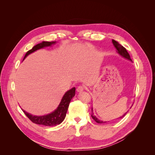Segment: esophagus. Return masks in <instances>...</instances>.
<instances>
[{"mask_svg":"<svg viewBox=\"0 0 155 155\" xmlns=\"http://www.w3.org/2000/svg\"><path fill=\"white\" fill-rule=\"evenodd\" d=\"M84 89H85V87H84L83 86H79L78 88H77V91L78 92H81V91H83Z\"/></svg>","mask_w":155,"mask_h":155,"instance_id":"34e87169","label":"esophagus"}]
</instances>
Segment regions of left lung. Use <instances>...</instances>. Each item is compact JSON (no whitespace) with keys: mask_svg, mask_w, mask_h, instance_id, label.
I'll use <instances>...</instances> for the list:
<instances>
[{"mask_svg":"<svg viewBox=\"0 0 155 155\" xmlns=\"http://www.w3.org/2000/svg\"><path fill=\"white\" fill-rule=\"evenodd\" d=\"M112 44H113L114 46L117 50V52H118L120 55L122 56V57H124V58L128 59V60H130V61H132V60H131V59H130V57L129 53L127 52V51L125 48H124L123 46H121L119 43H118V42L116 41L114 39H112ZM127 112H126V113H127ZM126 113H125L122 116L120 117V118H122L123 117H124L125 116ZM91 116H92V118H93V120H94L96 122H97L98 124H104V123L107 122V121H103L101 120H100L99 119H97L96 117V116L94 115V113L92 112V114H91Z\"/></svg>","mask_w":155,"mask_h":155,"instance_id":"1","label":"left lung"}]
</instances>
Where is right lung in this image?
Instances as JSON below:
<instances>
[{
  "label": "right lung",
  "instance_id": "right-lung-1",
  "mask_svg": "<svg viewBox=\"0 0 155 155\" xmlns=\"http://www.w3.org/2000/svg\"><path fill=\"white\" fill-rule=\"evenodd\" d=\"M55 43V41H43L41 43L37 44V45L34 46L31 50L27 51L23 60H24L29 54L34 52V51L39 49L46 47V46H50L51 45H54ZM75 94H76V88L75 87L68 91L64 94V95L63 96L62 100L61 101V103L57 109H56L54 112H51V113L48 114L40 116H34L31 114H29L28 112H26L25 110H22L24 112L25 115L32 121L33 123L45 126L58 125L64 120L67 114V112L70 104V102L71 101L72 98L75 96Z\"/></svg>",
  "mask_w": 155,
  "mask_h": 155
}]
</instances>
